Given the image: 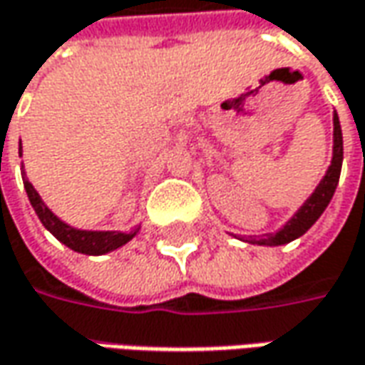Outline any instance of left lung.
Returning a JSON list of instances; mask_svg holds the SVG:
<instances>
[{
  "mask_svg": "<svg viewBox=\"0 0 365 365\" xmlns=\"http://www.w3.org/2000/svg\"><path fill=\"white\" fill-rule=\"evenodd\" d=\"M341 161H344V137H341L339 119H337V115H333V159L329 170L325 173V178L317 185V190L313 192V195L309 197L307 202L301 206V210L284 224L279 232L264 234L260 238H246V242H250V245L279 246L287 245V242H291V240H295V238L307 232L309 228L323 214V210L327 207V204L331 202L337 182H339V173H341Z\"/></svg>",
  "mask_w": 365,
  "mask_h": 365,
  "instance_id": "left-lung-1",
  "label": "left lung"
}]
</instances>
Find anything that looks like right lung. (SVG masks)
<instances>
[{
  "instance_id": "1",
  "label": "right lung",
  "mask_w": 365,
  "mask_h": 365,
  "mask_svg": "<svg viewBox=\"0 0 365 365\" xmlns=\"http://www.w3.org/2000/svg\"><path fill=\"white\" fill-rule=\"evenodd\" d=\"M19 158H21V141H19ZM24 187L28 192V197H30V204L36 210L40 222L44 224L46 228L50 232L56 236L58 240L62 245H66L72 250L76 252H82V255H105V252H110L119 246L127 245L131 240L135 234L139 232V228H133L129 234L123 232H91V230H76L68 224L56 218L44 202L40 194L34 190V185L28 180H26V173H24Z\"/></svg>"
}]
</instances>
